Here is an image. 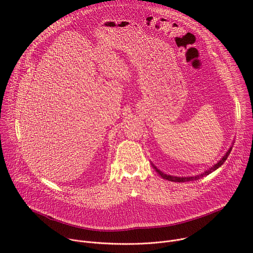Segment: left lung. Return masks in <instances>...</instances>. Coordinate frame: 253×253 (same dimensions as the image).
Wrapping results in <instances>:
<instances>
[{"mask_svg":"<svg viewBox=\"0 0 253 253\" xmlns=\"http://www.w3.org/2000/svg\"><path fill=\"white\" fill-rule=\"evenodd\" d=\"M231 149H232V146L229 148V150L225 153V155H224L217 163H216L215 165H213V166H212L211 168H209L208 170H206V171H204L203 173H201V174H199V175H196V176H190V177H177V176L167 175V174L163 173L162 171H160L153 163H152V166H153V168L156 170V172H157L163 179L169 180V181H173V182H187V181H192V180H198V179H200V178H202V177H204V176L210 174L211 172L215 171L217 168H219V167L225 162V160L227 159L228 155H229L230 152H231Z\"/></svg>","mask_w":253,"mask_h":253,"instance_id":"obj_1","label":"left lung"}]
</instances>
